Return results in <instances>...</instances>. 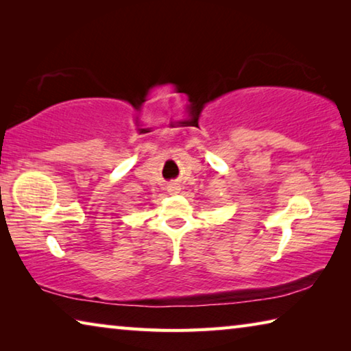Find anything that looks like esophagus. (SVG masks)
Segmentation results:
<instances>
[{
  "label": "esophagus",
  "mask_w": 351,
  "mask_h": 351,
  "mask_svg": "<svg viewBox=\"0 0 351 351\" xmlns=\"http://www.w3.org/2000/svg\"><path fill=\"white\" fill-rule=\"evenodd\" d=\"M180 190H181V187L178 186V184H170V186H169V192L170 193H178V192H180Z\"/></svg>",
  "instance_id": "obj_1"
}]
</instances>
